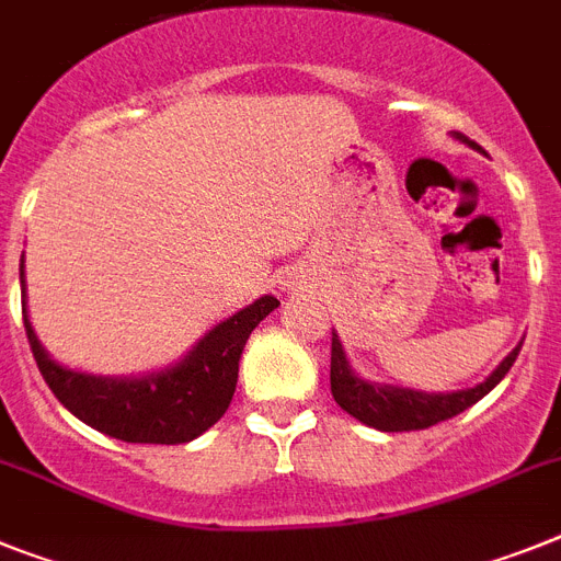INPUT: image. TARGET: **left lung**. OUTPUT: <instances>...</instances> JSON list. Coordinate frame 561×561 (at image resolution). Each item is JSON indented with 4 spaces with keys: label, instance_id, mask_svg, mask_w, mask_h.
<instances>
[{
    "label": "left lung",
    "instance_id": "8db88e82",
    "mask_svg": "<svg viewBox=\"0 0 561 561\" xmlns=\"http://www.w3.org/2000/svg\"><path fill=\"white\" fill-rule=\"evenodd\" d=\"M459 142L470 145L473 150H482L477 142H470L465 134H454ZM522 345L513 347L507 353L502 365L493 370L484 382L468 390H454V393H422V390L411 388H393V385L368 382L362 376L353 374L351 362L345 356V347L339 342L336 331L331 339V393L342 411L351 413L353 419H359L362 425L376 427V431H425V427L454 419L456 413L468 411L470 404H477L479 399L488 397L507 370L513 368V362L519 356Z\"/></svg>",
    "mask_w": 561,
    "mask_h": 561
}]
</instances>
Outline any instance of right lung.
Masks as SVG:
<instances>
[{"instance_id": "1", "label": "right lung", "mask_w": 561, "mask_h": 561, "mask_svg": "<svg viewBox=\"0 0 561 561\" xmlns=\"http://www.w3.org/2000/svg\"><path fill=\"white\" fill-rule=\"evenodd\" d=\"M19 282L27 342L54 397L84 425L96 427L113 439L139 445H182L216 425L237 390L244 342L273 308H279L276 296H259L253 305L210 328L185 359H179L171 368L113 379L68 370L50 359L27 319L25 253L19 262Z\"/></svg>"}]
</instances>
